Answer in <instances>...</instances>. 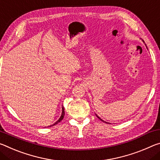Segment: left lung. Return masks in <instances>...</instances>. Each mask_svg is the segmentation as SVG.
I'll return each instance as SVG.
<instances>
[{"label": "left lung", "instance_id": "8db88e82", "mask_svg": "<svg viewBox=\"0 0 160 160\" xmlns=\"http://www.w3.org/2000/svg\"><path fill=\"white\" fill-rule=\"evenodd\" d=\"M146 47H147V46H146ZM96 116H97V118H99V119H100L101 120H102V121H103V120H102V119H101V118H99V117H98V116H97V115H96ZM103 122H105V121H103ZM107 123H108V122H107Z\"/></svg>", "mask_w": 160, "mask_h": 160}]
</instances>
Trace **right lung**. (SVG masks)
<instances>
[{
	"instance_id": "obj_1",
	"label": "right lung",
	"mask_w": 160,
	"mask_h": 160,
	"mask_svg": "<svg viewBox=\"0 0 160 160\" xmlns=\"http://www.w3.org/2000/svg\"><path fill=\"white\" fill-rule=\"evenodd\" d=\"M64 107L62 106V115H61V116H60V118H59V119L57 120V121L56 122H54V123L52 125H50V126L49 127H51V126H53V125H56V124H57V123H59V122L61 121V120H62V119H63V118H64Z\"/></svg>"
}]
</instances>
